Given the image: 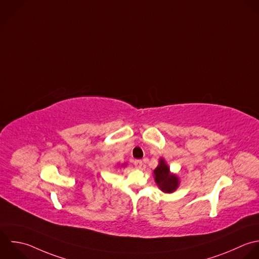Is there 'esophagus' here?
Returning a JSON list of instances; mask_svg holds the SVG:
<instances>
[{"label": "esophagus", "instance_id": "1", "mask_svg": "<svg viewBox=\"0 0 259 259\" xmlns=\"http://www.w3.org/2000/svg\"><path fill=\"white\" fill-rule=\"evenodd\" d=\"M142 164H143L142 160H140V159L134 160V165H135L136 168H141V167H142Z\"/></svg>", "mask_w": 259, "mask_h": 259}]
</instances>
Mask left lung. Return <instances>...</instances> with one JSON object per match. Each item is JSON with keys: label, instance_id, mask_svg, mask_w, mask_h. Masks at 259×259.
<instances>
[{"label": "left lung", "instance_id": "1", "mask_svg": "<svg viewBox=\"0 0 259 259\" xmlns=\"http://www.w3.org/2000/svg\"><path fill=\"white\" fill-rule=\"evenodd\" d=\"M153 174L155 183L163 193H174L178 189L180 180L176 175L170 172L169 167L163 158L159 159V164L154 169Z\"/></svg>", "mask_w": 259, "mask_h": 259}]
</instances>
